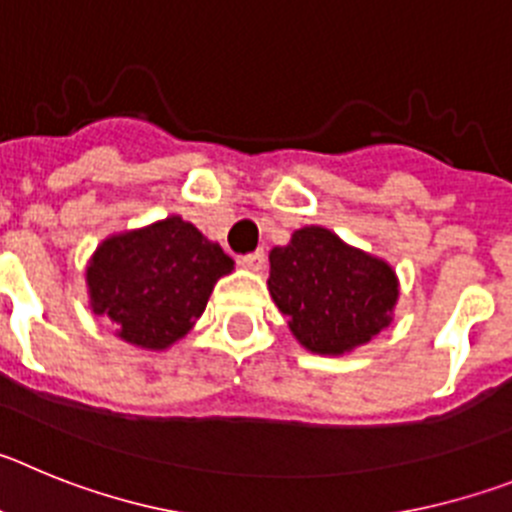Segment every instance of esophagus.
<instances>
[{
    "label": "esophagus",
    "instance_id": "esophagus-1",
    "mask_svg": "<svg viewBox=\"0 0 512 512\" xmlns=\"http://www.w3.org/2000/svg\"><path fill=\"white\" fill-rule=\"evenodd\" d=\"M238 264L246 266V269H251V271H261V269H264V264H266L264 248H256V251L241 256V259H238Z\"/></svg>",
    "mask_w": 512,
    "mask_h": 512
}]
</instances>
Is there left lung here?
<instances>
[{"instance_id": "obj_1", "label": "left lung", "mask_w": 512, "mask_h": 512, "mask_svg": "<svg viewBox=\"0 0 512 512\" xmlns=\"http://www.w3.org/2000/svg\"><path fill=\"white\" fill-rule=\"evenodd\" d=\"M269 292L297 341L315 354H343L390 325L395 271L310 225L269 253Z\"/></svg>"}]
</instances>
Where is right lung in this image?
Returning a JSON list of instances; mask_svg holds the SVG:
<instances>
[{
    "instance_id": "obj_1",
    "label": "right lung",
    "mask_w": 512,
    "mask_h": 512,
    "mask_svg": "<svg viewBox=\"0 0 512 512\" xmlns=\"http://www.w3.org/2000/svg\"><path fill=\"white\" fill-rule=\"evenodd\" d=\"M233 259L182 217L107 238L87 269L97 315L110 318L122 341L166 348L205 312L212 287Z\"/></svg>"
}]
</instances>
